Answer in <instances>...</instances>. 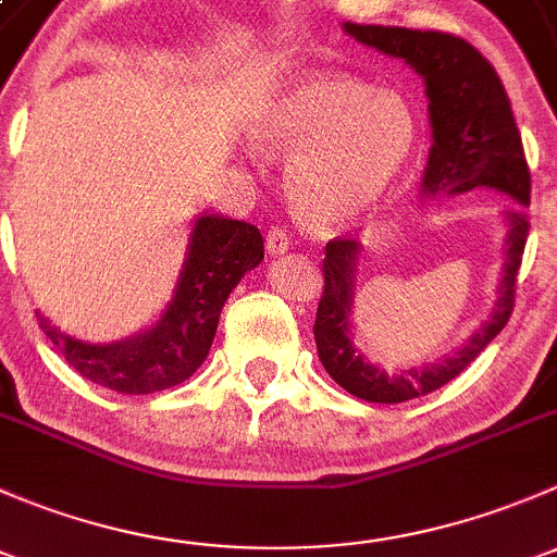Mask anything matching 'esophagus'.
Wrapping results in <instances>:
<instances>
[{
    "label": "esophagus",
    "mask_w": 557,
    "mask_h": 557,
    "mask_svg": "<svg viewBox=\"0 0 557 557\" xmlns=\"http://www.w3.org/2000/svg\"><path fill=\"white\" fill-rule=\"evenodd\" d=\"M267 250L269 256H283V252L290 250V237L283 232V228H269L267 234Z\"/></svg>",
    "instance_id": "1"
}]
</instances>
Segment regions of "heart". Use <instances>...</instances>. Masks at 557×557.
I'll list each match as a JSON object with an SVG mask.
<instances>
[{"instance_id":"1","label":"heart","mask_w":557,"mask_h":557,"mask_svg":"<svg viewBox=\"0 0 557 557\" xmlns=\"http://www.w3.org/2000/svg\"><path fill=\"white\" fill-rule=\"evenodd\" d=\"M252 139L288 156L285 185L296 210L318 226L367 215L412 161L420 121L396 88H372L342 72H312L256 110Z\"/></svg>"}]
</instances>
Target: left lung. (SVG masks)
<instances>
[{
	"mask_svg": "<svg viewBox=\"0 0 557 557\" xmlns=\"http://www.w3.org/2000/svg\"><path fill=\"white\" fill-rule=\"evenodd\" d=\"M342 29L361 45L404 59L425 83L431 121V150L420 194L455 196L471 188H493L528 207L531 172L512 104L496 70L466 39L442 32L401 29V26L345 24ZM504 212V267L496 305L485 323L440 361L385 372L352 345V305L363 245L358 239H334L325 245L323 299L314 318V345L320 363L336 385L372 404H401L425 396L458 377L507 325L515 310V285L528 239L525 212Z\"/></svg>",
	"mask_w": 557,
	"mask_h": 557,
	"instance_id": "1",
	"label": "left lung"
}]
</instances>
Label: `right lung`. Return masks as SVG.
Wrapping results in <instances>:
<instances>
[{"mask_svg":"<svg viewBox=\"0 0 557 557\" xmlns=\"http://www.w3.org/2000/svg\"><path fill=\"white\" fill-rule=\"evenodd\" d=\"M261 261L263 239L252 223L201 212L190 228L170 305L153 325L107 345L75 339L37 312L39 329L91 383L132 396L166 391L205 363L228 294Z\"/></svg>","mask_w":557,"mask_h":557,"instance_id":"1","label":"right lung"}]
</instances>
